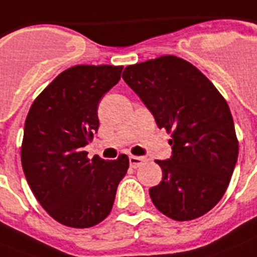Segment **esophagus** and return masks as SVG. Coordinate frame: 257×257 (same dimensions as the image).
<instances>
[{
    "mask_svg": "<svg viewBox=\"0 0 257 257\" xmlns=\"http://www.w3.org/2000/svg\"><path fill=\"white\" fill-rule=\"evenodd\" d=\"M147 162L145 157H130V166L133 168L141 167L142 164H145Z\"/></svg>",
    "mask_w": 257,
    "mask_h": 257,
    "instance_id": "esophagus-1",
    "label": "esophagus"
}]
</instances>
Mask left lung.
<instances>
[{"mask_svg":"<svg viewBox=\"0 0 257 257\" xmlns=\"http://www.w3.org/2000/svg\"><path fill=\"white\" fill-rule=\"evenodd\" d=\"M122 77L158 127L171 133L172 155L157 161L163 178L150 188L154 206L178 221L203 216L223 198L237 162L228 104L202 71L175 55L130 65Z\"/></svg>","mask_w":257,"mask_h":257,"instance_id":"1","label":"left lung"}]
</instances>
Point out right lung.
I'll list each match as a JSON object with an SVG mask.
<instances>
[{
    "mask_svg": "<svg viewBox=\"0 0 257 257\" xmlns=\"http://www.w3.org/2000/svg\"><path fill=\"white\" fill-rule=\"evenodd\" d=\"M123 66L78 65L37 96L25 120L21 162L33 194L53 219L89 228L107 217L128 158L89 159L83 147L99 127L98 103Z\"/></svg>",
    "mask_w": 257,
    "mask_h": 257,
    "instance_id": "obj_1",
    "label": "right lung"
}]
</instances>
